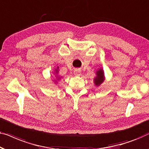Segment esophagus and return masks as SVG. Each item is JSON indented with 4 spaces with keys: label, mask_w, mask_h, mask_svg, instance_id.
<instances>
[{
    "label": "esophagus",
    "mask_w": 149,
    "mask_h": 149,
    "mask_svg": "<svg viewBox=\"0 0 149 149\" xmlns=\"http://www.w3.org/2000/svg\"><path fill=\"white\" fill-rule=\"evenodd\" d=\"M74 74L75 76H80L81 74V71L79 70V69H76V70L74 71Z\"/></svg>",
    "instance_id": "obj_1"
}]
</instances>
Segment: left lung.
Instances as JSON below:
<instances>
[{"instance_id": "obj_1", "label": "left lung", "mask_w": 149, "mask_h": 149, "mask_svg": "<svg viewBox=\"0 0 149 149\" xmlns=\"http://www.w3.org/2000/svg\"><path fill=\"white\" fill-rule=\"evenodd\" d=\"M95 76L93 79V83L96 87H99L104 83L105 81V76L104 72L102 68H98L97 70L95 72Z\"/></svg>"}]
</instances>
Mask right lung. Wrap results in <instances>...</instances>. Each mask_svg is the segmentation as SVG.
<instances>
[{"label": "right lung", "instance_id": "add662e5", "mask_svg": "<svg viewBox=\"0 0 149 149\" xmlns=\"http://www.w3.org/2000/svg\"><path fill=\"white\" fill-rule=\"evenodd\" d=\"M62 78V76H60L59 74V67H57V68L54 70V84H57L59 81L61 80V79Z\"/></svg>", "mask_w": 149, "mask_h": 149}]
</instances>
